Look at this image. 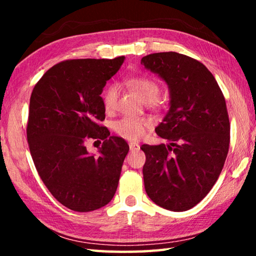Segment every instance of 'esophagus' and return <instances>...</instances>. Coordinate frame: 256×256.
I'll use <instances>...</instances> for the list:
<instances>
[{"mask_svg": "<svg viewBox=\"0 0 256 256\" xmlns=\"http://www.w3.org/2000/svg\"><path fill=\"white\" fill-rule=\"evenodd\" d=\"M128 146H130V151H131V152H134V151H138L140 149V146H138V144H136V142H130Z\"/></svg>", "mask_w": 256, "mask_h": 256, "instance_id": "esophagus-1", "label": "esophagus"}]
</instances>
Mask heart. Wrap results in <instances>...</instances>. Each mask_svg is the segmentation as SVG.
Masks as SVG:
<instances>
[{"instance_id": "obj_1", "label": "heart", "mask_w": 256, "mask_h": 256, "mask_svg": "<svg viewBox=\"0 0 256 256\" xmlns=\"http://www.w3.org/2000/svg\"><path fill=\"white\" fill-rule=\"evenodd\" d=\"M126 84L136 94L141 102L159 104L158 96L160 86L152 78L146 76H132L126 81ZM102 104L106 110H112L118 102V86L114 84L107 86L102 94ZM151 120L144 118H123L114 123V130L118 136L128 140H136L144 136L146 128H149Z\"/></svg>"}]
</instances>
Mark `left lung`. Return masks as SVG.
I'll return each mask as SVG.
<instances>
[{"mask_svg": "<svg viewBox=\"0 0 256 256\" xmlns=\"http://www.w3.org/2000/svg\"><path fill=\"white\" fill-rule=\"evenodd\" d=\"M141 64L166 81L170 94V110L156 128L170 144L141 146L146 192L164 209L186 211L210 192L226 162V100L212 73L190 56L154 53Z\"/></svg>", "mask_w": 256, "mask_h": 256, "instance_id": "left-lung-1", "label": "left lung"}]
</instances>
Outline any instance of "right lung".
Returning <instances> with one entry per match:
<instances>
[{
    "label": "right lung",
    "mask_w": 256,
    "mask_h": 256,
    "mask_svg": "<svg viewBox=\"0 0 256 256\" xmlns=\"http://www.w3.org/2000/svg\"><path fill=\"white\" fill-rule=\"evenodd\" d=\"M124 60H63L32 92L27 140L34 164L52 196L73 211L106 206L118 188L130 146L100 125L105 120L100 94ZM89 138L103 140L98 156L86 151Z\"/></svg>",
    "instance_id": "obj_1"
}]
</instances>
